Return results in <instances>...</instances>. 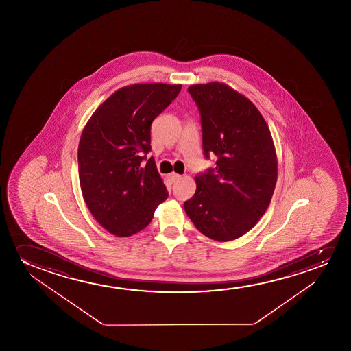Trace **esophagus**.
<instances>
[{
	"instance_id": "esophagus-1",
	"label": "esophagus",
	"mask_w": 351,
	"mask_h": 351,
	"mask_svg": "<svg viewBox=\"0 0 351 351\" xmlns=\"http://www.w3.org/2000/svg\"><path fill=\"white\" fill-rule=\"evenodd\" d=\"M180 178H181V175H178V173H173L169 175V180H170V181H171L173 183L178 182Z\"/></svg>"
}]
</instances>
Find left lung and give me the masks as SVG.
I'll use <instances>...</instances> for the list:
<instances>
[{
    "instance_id": "1",
    "label": "left lung",
    "mask_w": 351,
    "mask_h": 351,
    "mask_svg": "<svg viewBox=\"0 0 351 351\" xmlns=\"http://www.w3.org/2000/svg\"><path fill=\"white\" fill-rule=\"evenodd\" d=\"M197 103L206 158L216 168L195 176L197 191L184 211L202 234L219 242L236 240L269 207L278 167L269 125L256 106L223 82L188 87Z\"/></svg>"
}]
</instances>
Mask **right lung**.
Listing matches in <instances>:
<instances>
[{
    "mask_svg": "<svg viewBox=\"0 0 351 351\" xmlns=\"http://www.w3.org/2000/svg\"><path fill=\"white\" fill-rule=\"evenodd\" d=\"M181 88L160 82L122 87L97 108L82 130L77 147L82 197L92 216L112 235L127 237L143 230L168 197L154 157L146 154L152 121Z\"/></svg>",
    "mask_w": 351,
    "mask_h": 351,
    "instance_id": "add662e5",
    "label": "right lung"
}]
</instances>
